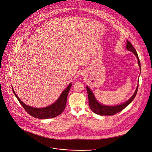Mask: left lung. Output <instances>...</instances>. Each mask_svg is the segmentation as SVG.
<instances>
[{
	"instance_id": "8db88e82",
	"label": "left lung",
	"mask_w": 152,
	"mask_h": 152,
	"mask_svg": "<svg viewBox=\"0 0 152 152\" xmlns=\"http://www.w3.org/2000/svg\"><path fill=\"white\" fill-rule=\"evenodd\" d=\"M126 48L127 50H129V51L132 52V53L134 54L135 57H137L138 60V64L139 66V67L140 69V72H141V65H140V61L137 54V53L136 51V50L135 48L133 47L132 44L128 40H126ZM138 88V84L137 86V88L135 91V92L132 95V96L125 103H123L121 104L116 105V106H106L103 104L99 103L98 100L96 99L94 93L90 89V88L86 86V89H87V92H88V99H89V105L90 107L91 110L95 113V114H97L98 115L101 116H110V115H113L116 113H118L122 111L123 109H124L127 106H128L132 102L133 99H134L135 96H136V94L137 93Z\"/></svg>"
}]
</instances>
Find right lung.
<instances>
[{
  "mask_svg": "<svg viewBox=\"0 0 152 152\" xmlns=\"http://www.w3.org/2000/svg\"><path fill=\"white\" fill-rule=\"evenodd\" d=\"M72 85V83H69L67 87L65 89H64V91L62 92L59 98L57 99V100L55 103L50 104L48 107H43V108H35L24 104L18 98V96L14 91V89L12 87V89L15 96L17 97V99L19 101L21 105L23 107V108L26 110V111L29 115L37 119H46L55 118L60 115L61 113L63 112L66 106L67 95Z\"/></svg>",
  "mask_w": 152,
  "mask_h": 152,
  "instance_id": "1",
  "label": "right lung"
}]
</instances>
